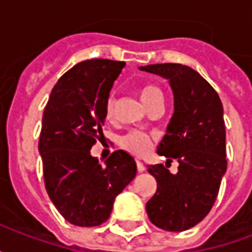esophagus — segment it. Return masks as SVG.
Returning a JSON list of instances; mask_svg holds the SVG:
<instances>
[{"label": "esophagus", "mask_w": 252, "mask_h": 252, "mask_svg": "<svg viewBox=\"0 0 252 252\" xmlns=\"http://www.w3.org/2000/svg\"><path fill=\"white\" fill-rule=\"evenodd\" d=\"M136 166H137V171H140V173H143V171L146 170V166H144L140 160H137Z\"/></svg>", "instance_id": "34e87169"}]
</instances>
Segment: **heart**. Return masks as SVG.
<instances>
[{
	"mask_svg": "<svg viewBox=\"0 0 252 252\" xmlns=\"http://www.w3.org/2000/svg\"><path fill=\"white\" fill-rule=\"evenodd\" d=\"M139 95L140 99L144 104V106H147L148 104H151L155 99L162 98L163 99V94L160 92V89L157 88L155 85H144L140 90H139ZM113 108H115V98L110 95L109 98L106 99L105 104V113L106 117H110L113 113ZM121 147L126 148L128 153H131L132 155L136 157H142L144 154L148 153V150L151 147V140L150 137L143 133V132H131L126 136H123L120 139Z\"/></svg>",
	"mask_w": 252,
	"mask_h": 252,
	"instance_id": "obj_1",
	"label": "heart"
}]
</instances>
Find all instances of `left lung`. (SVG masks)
I'll use <instances>...</instances> for the list:
<instances>
[{"instance_id": "left-lung-1", "label": "left lung", "mask_w": 252, "mask_h": 252, "mask_svg": "<svg viewBox=\"0 0 252 252\" xmlns=\"http://www.w3.org/2000/svg\"><path fill=\"white\" fill-rule=\"evenodd\" d=\"M139 68L169 81L174 113L158 154L180 164L177 174L163 164L148 166L158 184L146 205L148 219L164 231H186L209 213L227 170L222 104L216 90L190 67L162 63Z\"/></svg>"}]
</instances>
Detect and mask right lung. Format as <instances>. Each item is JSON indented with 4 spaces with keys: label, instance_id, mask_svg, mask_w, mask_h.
Here are the masks:
<instances>
[{
    "label": "right lung",
    "instance_id": "1",
    "mask_svg": "<svg viewBox=\"0 0 252 252\" xmlns=\"http://www.w3.org/2000/svg\"><path fill=\"white\" fill-rule=\"evenodd\" d=\"M124 66L109 59L78 63L59 78L44 108L39 153L47 193L78 227L106 221L117 194L136 175V162L126 151H115L104 166L90 154L104 136L105 104Z\"/></svg>",
    "mask_w": 252,
    "mask_h": 252
}]
</instances>
